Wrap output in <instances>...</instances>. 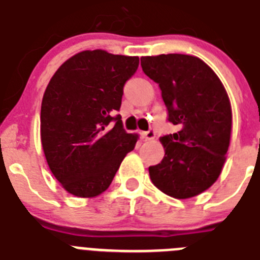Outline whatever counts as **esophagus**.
<instances>
[{
	"mask_svg": "<svg viewBox=\"0 0 260 260\" xmlns=\"http://www.w3.org/2000/svg\"><path fill=\"white\" fill-rule=\"evenodd\" d=\"M143 136L145 140H153L155 137V131L153 128H150V129L143 133Z\"/></svg>",
	"mask_w": 260,
	"mask_h": 260,
	"instance_id": "esophagus-1",
	"label": "esophagus"
}]
</instances>
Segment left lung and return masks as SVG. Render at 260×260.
<instances>
[{"instance_id": "obj_1", "label": "left lung", "mask_w": 260, "mask_h": 260, "mask_svg": "<svg viewBox=\"0 0 260 260\" xmlns=\"http://www.w3.org/2000/svg\"><path fill=\"white\" fill-rule=\"evenodd\" d=\"M141 68L161 89L168 121L179 128L159 139L165 157L149 168L150 179L173 198L199 195L217 180L229 148L232 108L226 91L195 56H146Z\"/></svg>"}]
</instances>
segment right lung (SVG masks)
<instances>
[{
    "label": "right lung",
    "mask_w": 260,
    "mask_h": 260,
    "mask_svg": "<svg viewBox=\"0 0 260 260\" xmlns=\"http://www.w3.org/2000/svg\"><path fill=\"white\" fill-rule=\"evenodd\" d=\"M137 68L136 56L83 51L49 81L40 112L42 145L52 174L72 195L106 191L136 145V135L124 129L116 111Z\"/></svg>",
    "instance_id": "1"
}]
</instances>
